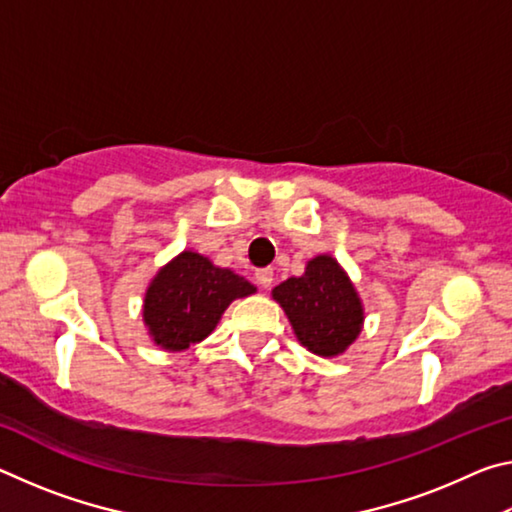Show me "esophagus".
<instances>
[{
	"instance_id": "obj_1",
	"label": "esophagus",
	"mask_w": 512,
	"mask_h": 512,
	"mask_svg": "<svg viewBox=\"0 0 512 512\" xmlns=\"http://www.w3.org/2000/svg\"><path fill=\"white\" fill-rule=\"evenodd\" d=\"M255 280H257L259 287L268 289V287H271V284H273V280H275V277H273V268H259V271L255 273Z\"/></svg>"
}]
</instances>
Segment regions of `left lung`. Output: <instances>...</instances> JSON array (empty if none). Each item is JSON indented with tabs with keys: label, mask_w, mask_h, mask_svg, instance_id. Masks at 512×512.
Listing matches in <instances>:
<instances>
[{
	"label": "left lung",
	"mask_w": 512,
	"mask_h": 512,
	"mask_svg": "<svg viewBox=\"0 0 512 512\" xmlns=\"http://www.w3.org/2000/svg\"><path fill=\"white\" fill-rule=\"evenodd\" d=\"M284 309L293 334L318 357H339L359 339L366 311L357 287L332 255L311 257L305 273L271 291Z\"/></svg>",
	"instance_id": "1"
}]
</instances>
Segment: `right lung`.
I'll return each instance as SVG.
<instances>
[{"label":"right lung","mask_w":512,"mask_h":512,"mask_svg":"<svg viewBox=\"0 0 512 512\" xmlns=\"http://www.w3.org/2000/svg\"><path fill=\"white\" fill-rule=\"evenodd\" d=\"M257 291L246 277L196 250H183L158 268L144 293L142 318L164 352H183L210 336L232 300Z\"/></svg>","instance_id":"1"}]
</instances>
